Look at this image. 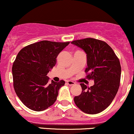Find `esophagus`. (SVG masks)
I'll use <instances>...</instances> for the list:
<instances>
[{
	"mask_svg": "<svg viewBox=\"0 0 134 134\" xmlns=\"http://www.w3.org/2000/svg\"><path fill=\"white\" fill-rule=\"evenodd\" d=\"M67 82L69 84V85H73L75 83V82H74L71 81V80H67Z\"/></svg>",
	"mask_w": 134,
	"mask_h": 134,
	"instance_id": "obj_1",
	"label": "esophagus"
}]
</instances>
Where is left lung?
Masks as SVG:
<instances>
[{
    "mask_svg": "<svg viewBox=\"0 0 134 134\" xmlns=\"http://www.w3.org/2000/svg\"><path fill=\"white\" fill-rule=\"evenodd\" d=\"M87 54V78L94 81L88 87L80 83L82 93L74 97V102L82 112L96 114L110 105L120 85L121 67L118 57L107 43L93 38L72 41Z\"/></svg>",
    "mask_w": 134,
    "mask_h": 134,
    "instance_id": "1",
    "label": "left lung"
}]
</instances>
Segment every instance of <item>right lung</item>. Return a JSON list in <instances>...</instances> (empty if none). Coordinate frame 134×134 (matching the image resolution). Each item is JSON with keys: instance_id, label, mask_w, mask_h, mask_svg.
<instances>
[{"instance_id": "add662e5", "label": "right lung", "mask_w": 134, "mask_h": 134, "mask_svg": "<svg viewBox=\"0 0 134 134\" xmlns=\"http://www.w3.org/2000/svg\"><path fill=\"white\" fill-rule=\"evenodd\" d=\"M69 44L42 41L21 49L12 66L15 92L22 102L34 111H42L54 104L59 91L65 84L47 76L57 62L59 53Z\"/></svg>"}]
</instances>
